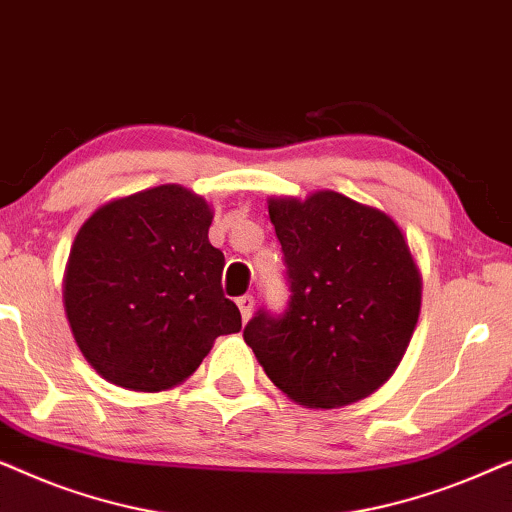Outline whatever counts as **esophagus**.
<instances>
[{"mask_svg": "<svg viewBox=\"0 0 512 512\" xmlns=\"http://www.w3.org/2000/svg\"><path fill=\"white\" fill-rule=\"evenodd\" d=\"M237 307H240L242 319H244V321H249L251 312H254V298H251V296H242V298H237Z\"/></svg>", "mask_w": 512, "mask_h": 512, "instance_id": "esophagus-1", "label": "esophagus"}]
</instances>
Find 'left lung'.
I'll list each match as a JSON object with an SVG mask.
<instances>
[{
    "label": "left lung",
    "instance_id": "obj_1",
    "mask_svg": "<svg viewBox=\"0 0 512 512\" xmlns=\"http://www.w3.org/2000/svg\"><path fill=\"white\" fill-rule=\"evenodd\" d=\"M289 307L258 312L244 342L272 384L305 408H342L394 375L415 333L422 272L398 223L335 191L270 198Z\"/></svg>",
    "mask_w": 512,
    "mask_h": 512
}]
</instances>
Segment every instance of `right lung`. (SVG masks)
<instances>
[{
  "label": "right lung",
  "instance_id": "add662e5",
  "mask_svg": "<svg viewBox=\"0 0 512 512\" xmlns=\"http://www.w3.org/2000/svg\"><path fill=\"white\" fill-rule=\"evenodd\" d=\"M212 205L163 184L95 209L69 251L67 321L86 361L116 387L165 391L195 373L219 335L242 328L223 296Z\"/></svg>",
  "mask_w": 512,
  "mask_h": 512
}]
</instances>
